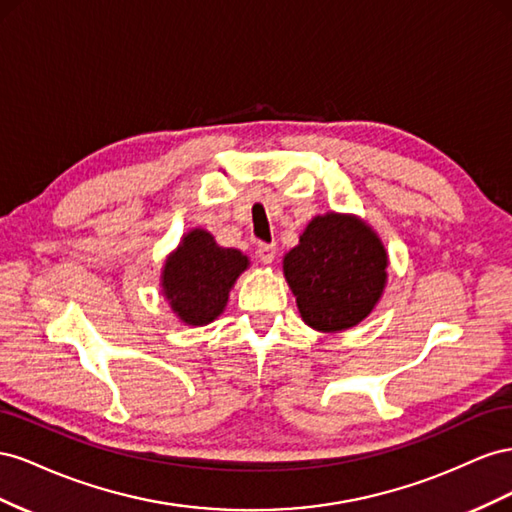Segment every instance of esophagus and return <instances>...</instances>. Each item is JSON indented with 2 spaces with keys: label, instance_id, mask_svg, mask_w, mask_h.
Returning <instances> with one entry per match:
<instances>
[{
  "label": "esophagus",
  "instance_id": "34e87169",
  "mask_svg": "<svg viewBox=\"0 0 512 512\" xmlns=\"http://www.w3.org/2000/svg\"><path fill=\"white\" fill-rule=\"evenodd\" d=\"M257 257L261 259V264H272L276 257V244H259L257 246Z\"/></svg>",
  "mask_w": 512,
  "mask_h": 512
}]
</instances>
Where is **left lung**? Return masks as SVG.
I'll list each match as a JSON object with an SVG mask.
<instances>
[{"label": "left lung", "instance_id": "1", "mask_svg": "<svg viewBox=\"0 0 512 512\" xmlns=\"http://www.w3.org/2000/svg\"><path fill=\"white\" fill-rule=\"evenodd\" d=\"M388 264L382 238L364 218L330 210L304 227L283 257V274L304 324L334 334L373 313L388 283Z\"/></svg>", "mask_w": 512, "mask_h": 512}]
</instances>
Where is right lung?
<instances>
[{
	"mask_svg": "<svg viewBox=\"0 0 512 512\" xmlns=\"http://www.w3.org/2000/svg\"><path fill=\"white\" fill-rule=\"evenodd\" d=\"M251 266L238 248H225L203 227L188 229L160 270V294L186 326H208L221 317L229 291Z\"/></svg>",
	"mask_w": 512,
	"mask_h": 512,
	"instance_id": "1",
	"label": "right lung"
}]
</instances>
